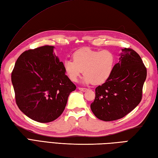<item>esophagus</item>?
Instances as JSON below:
<instances>
[{
    "label": "esophagus",
    "instance_id": "1",
    "mask_svg": "<svg viewBox=\"0 0 158 158\" xmlns=\"http://www.w3.org/2000/svg\"><path fill=\"white\" fill-rule=\"evenodd\" d=\"M78 89H79V90H81V91H83V92H85L87 89V88H81V87H79L78 88Z\"/></svg>",
    "mask_w": 158,
    "mask_h": 158
}]
</instances>
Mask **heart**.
I'll use <instances>...</instances> for the list:
<instances>
[{
  "label": "heart",
  "mask_w": 158,
  "mask_h": 158,
  "mask_svg": "<svg viewBox=\"0 0 158 158\" xmlns=\"http://www.w3.org/2000/svg\"><path fill=\"white\" fill-rule=\"evenodd\" d=\"M115 63V56L110 50H93L83 48L73 54V60L64 61V70L73 82L81 74H85L83 81L95 85L105 83L111 75Z\"/></svg>",
  "instance_id": "obj_1"
}]
</instances>
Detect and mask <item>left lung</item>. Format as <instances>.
Masks as SVG:
<instances>
[{
  "label": "left lung",
  "instance_id": "left-lung-1",
  "mask_svg": "<svg viewBox=\"0 0 158 158\" xmlns=\"http://www.w3.org/2000/svg\"><path fill=\"white\" fill-rule=\"evenodd\" d=\"M111 75L95 89L90 107L100 120L110 122L122 118L141 101L147 69L140 56L131 48H124Z\"/></svg>",
  "mask_w": 158,
  "mask_h": 158
}]
</instances>
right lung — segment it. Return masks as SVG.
<instances>
[{
    "instance_id": "add662e5",
    "label": "right lung",
    "mask_w": 158,
    "mask_h": 158,
    "mask_svg": "<svg viewBox=\"0 0 158 158\" xmlns=\"http://www.w3.org/2000/svg\"><path fill=\"white\" fill-rule=\"evenodd\" d=\"M11 81L20 110L41 123L61 115L70 93L76 89L50 45L23 52L15 64Z\"/></svg>"
}]
</instances>
